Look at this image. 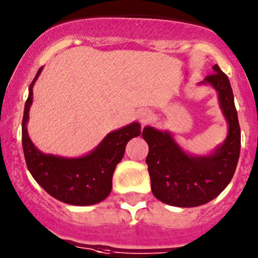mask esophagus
I'll return each instance as SVG.
<instances>
[{
    "mask_svg": "<svg viewBox=\"0 0 258 258\" xmlns=\"http://www.w3.org/2000/svg\"><path fill=\"white\" fill-rule=\"evenodd\" d=\"M138 117H139V121H141L142 124H147V122L151 120L150 112H148V111H146V110L141 111V112H139V115H138Z\"/></svg>",
    "mask_w": 258,
    "mask_h": 258,
    "instance_id": "obj_1",
    "label": "esophagus"
}]
</instances>
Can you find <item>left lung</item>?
I'll use <instances>...</instances> for the list:
<instances>
[{"label":"left lung","instance_id":"left-lung-1","mask_svg":"<svg viewBox=\"0 0 258 258\" xmlns=\"http://www.w3.org/2000/svg\"><path fill=\"white\" fill-rule=\"evenodd\" d=\"M214 74L200 84L217 92L223 115L228 122L224 143L209 155L185 152L169 131L146 126L142 137L148 143L146 162L151 189L158 201L176 207H197L210 202L228 186L237 169L240 153V127L228 77L217 65Z\"/></svg>","mask_w":258,"mask_h":258}]
</instances>
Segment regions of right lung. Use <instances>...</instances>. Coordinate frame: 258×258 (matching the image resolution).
I'll return each instance as SVG.
<instances>
[{
    "instance_id": "obj_1",
    "label": "right lung",
    "mask_w": 258,
    "mask_h": 258,
    "mask_svg": "<svg viewBox=\"0 0 258 258\" xmlns=\"http://www.w3.org/2000/svg\"><path fill=\"white\" fill-rule=\"evenodd\" d=\"M42 70L43 68L38 70L29 86L21 124V141L28 170L34 180L56 200L74 206L96 205L111 193L113 171L121 161L127 142L141 134V124L134 121L111 132L94 150L80 157L41 152L30 141L27 124L33 103V87Z\"/></svg>"
}]
</instances>
